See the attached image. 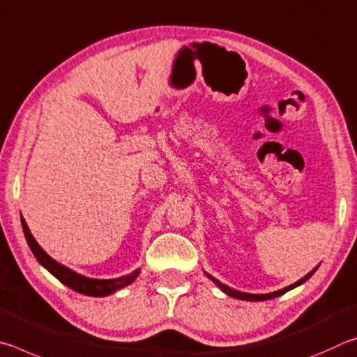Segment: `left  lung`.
<instances>
[{
    "label": "left lung",
    "mask_w": 357,
    "mask_h": 357,
    "mask_svg": "<svg viewBox=\"0 0 357 357\" xmlns=\"http://www.w3.org/2000/svg\"><path fill=\"white\" fill-rule=\"evenodd\" d=\"M318 268V266H317ZM317 268L315 270H312L309 274H305V276L303 278V279H299L298 282H295V284H291V285H289V287H285V289H282V290H278V291H274V293H266V295H251V293H243V291H236V290H234V289H230V287H227L226 284H221L220 280L218 279H215V278H211L210 274H207V276L213 280V282L220 287V289L226 293V295H229V296H232V298H236V299H243V301H266V299H273V298H278V296H280V295H284V293H287L289 290H291V289H295V287H298V285H301V284H304L305 280H307L312 274H314L315 271H317Z\"/></svg>",
    "instance_id": "8db88e82"
}]
</instances>
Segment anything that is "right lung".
Here are the masks:
<instances>
[{
  "mask_svg": "<svg viewBox=\"0 0 357 357\" xmlns=\"http://www.w3.org/2000/svg\"><path fill=\"white\" fill-rule=\"evenodd\" d=\"M22 227L24 232V238H26L31 251H33L37 261H39L42 266H45L56 279L61 280V282L67 285L68 289H72L78 293H83V295H87V296L111 295V293H114L116 290L123 289V287H127L128 284L133 282V280L137 278V274H139V270H135L133 273L127 274V276H122L117 279H91V278L81 276V274L72 271L70 268L58 264V261L53 260L39 245H37V241L34 240V236L31 235L29 227L26 226V221H24L23 218H22Z\"/></svg>",
  "mask_w": 357,
  "mask_h": 357,
  "instance_id": "obj_1",
  "label": "right lung"
}]
</instances>
